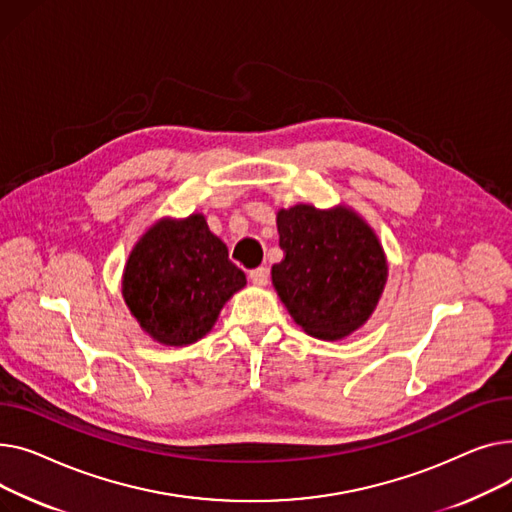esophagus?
I'll return each instance as SVG.
<instances>
[{
    "mask_svg": "<svg viewBox=\"0 0 512 512\" xmlns=\"http://www.w3.org/2000/svg\"><path fill=\"white\" fill-rule=\"evenodd\" d=\"M250 281H252L254 285H258V287H264V285L268 283V270H266L264 266L250 270Z\"/></svg>",
    "mask_w": 512,
    "mask_h": 512,
    "instance_id": "obj_1",
    "label": "esophagus"
}]
</instances>
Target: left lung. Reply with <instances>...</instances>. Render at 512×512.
I'll return each instance as SVG.
<instances>
[{"mask_svg":"<svg viewBox=\"0 0 512 512\" xmlns=\"http://www.w3.org/2000/svg\"><path fill=\"white\" fill-rule=\"evenodd\" d=\"M285 258L270 277L287 312L308 335L339 341L374 314L388 279L376 231L351 206L299 202L277 213Z\"/></svg>","mask_w":512,"mask_h":512,"instance_id":"left-lung-1","label":"left lung"}]
</instances>
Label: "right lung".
<instances>
[{
	"mask_svg": "<svg viewBox=\"0 0 512 512\" xmlns=\"http://www.w3.org/2000/svg\"><path fill=\"white\" fill-rule=\"evenodd\" d=\"M246 283L206 217L192 213L161 217L140 235L124 266L122 295L150 339L184 347L210 333L223 306Z\"/></svg>",
	"mask_w": 512,
	"mask_h": 512,
	"instance_id": "1",
	"label": "right lung"
}]
</instances>
